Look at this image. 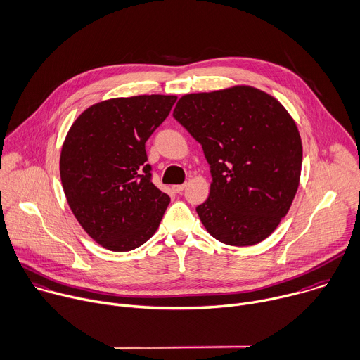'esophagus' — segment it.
Returning a JSON list of instances; mask_svg holds the SVG:
<instances>
[{
  "mask_svg": "<svg viewBox=\"0 0 360 360\" xmlns=\"http://www.w3.org/2000/svg\"><path fill=\"white\" fill-rule=\"evenodd\" d=\"M184 188H186V183H184V184H176V186H173V190H174L176 193H181Z\"/></svg>",
  "mask_w": 360,
  "mask_h": 360,
  "instance_id": "obj_1",
  "label": "esophagus"
}]
</instances>
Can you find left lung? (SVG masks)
I'll return each mask as SVG.
<instances>
[{"instance_id":"left-lung-1","label":"left lung","mask_w":360,"mask_h":360,"mask_svg":"<svg viewBox=\"0 0 360 360\" xmlns=\"http://www.w3.org/2000/svg\"><path fill=\"white\" fill-rule=\"evenodd\" d=\"M173 116L202 146L208 198L195 210L211 237L254 245L269 237L297 194L302 141L282 103L248 85L179 99Z\"/></svg>"}]
</instances>
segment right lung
<instances>
[{"mask_svg":"<svg viewBox=\"0 0 360 360\" xmlns=\"http://www.w3.org/2000/svg\"><path fill=\"white\" fill-rule=\"evenodd\" d=\"M176 99H106L85 109L66 133L59 158L66 201L86 234L106 250H134L160 226L170 197L152 183L145 143Z\"/></svg>","mask_w":360,"mask_h":360,"instance_id":"1","label":"right lung"}]
</instances>
